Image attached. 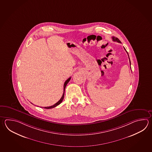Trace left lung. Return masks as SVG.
Listing matches in <instances>:
<instances>
[{"label":"left lung","mask_w":152,"mask_h":152,"mask_svg":"<svg viewBox=\"0 0 152 152\" xmlns=\"http://www.w3.org/2000/svg\"><path fill=\"white\" fill-rule=\"evenodd\" d=\"M112 39H113V41H114V42H118V43H121V41L119 40V39H118V38L115 37H112ZM124 50H125L126 51V49H125V48H124ZM126 52H127V53H127V51H126ZM128 57H129V55H128ZM129 62H130V59H129Z\"/></svg>","instance_id":"obj_1"}]
</instances>
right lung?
Wrapping results in <instances>:
<instances>
[{"label":"right lung","mask_w":152,"mask_h":152,"mask_svg":"<svg viewBox=\"0 0 152 152\" xmlns=\"http://www.w3.org/2000/svg\"><path fill=\"white\" fill-rule=\"evenodd\" d=\"M70 79H71V77L69 78L68 80H66V81L65 82V83L64 84V92H63V95H62V97L61 98V99H59V101L55 103V104H53V105H51V106H50V107H43L45 109H51L53 108H54V107H55L56 106H57V105H59V104L61 103L62 102V101H63V99H64V91H65V87L66 86V85H67V84L70 81Z\"/></svg>","instance_id":"add662e5"}]
</instances>
